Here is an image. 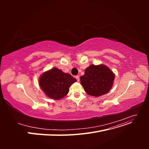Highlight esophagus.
I'll use <instances>...</instances> for the list:
<instances>
[{
    "label": "esophagus",
    "instance_id": "obj_1",
    "mask_svg": "<svg viewBox=\"0 0 149 149\" xmlns=\"http://www.w3.org/2000/svg\"><path fill=\"white\" fill-rule=\"evenodd\" d=\"M75 78L76 79V80H77V81H79V76H76Z\"/></svg>",
    "mask_w": 149,
    "mask_h": 149
}]
</instances>
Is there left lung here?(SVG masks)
Listing matches in <instances>:
<instances>
[{
    "label": "left lung",
    "mask_w": 149,
    "mask_h": 149,
    "mask_svg": "<svg viewBox=\"0 0 149 149\" xmlns=\"http://www.w3.org/2000/svg\"><path fill=\"white\" fill-rule=\"evenodd\" d=\"M115 75L107 66L91 65L85 70L80 81L85 92L89 95L98 97L107 93L113 84Z\"/></svg>",
    "instance_id": "8db88e82"
}]
</instances>
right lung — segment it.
Wrapping results in <instances>:
<instances>
[{"mask_svg":"<svg viewBox=\"0 0 149 149\" xmlns=\"http://www.w3.org/2000/svg\"><path fill=\"white\" fill-rule=\"evenodd\" d=\"M75 81L76 79L70 74L54 68L42 74L39 85L48 97L59 100L67 95L71 85Z\"/></svg>","mask_w":149,"mask_h":149,"instance_id":"right-lung-1","label":"right lung"}]
</instances>
